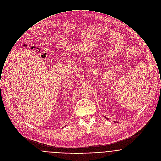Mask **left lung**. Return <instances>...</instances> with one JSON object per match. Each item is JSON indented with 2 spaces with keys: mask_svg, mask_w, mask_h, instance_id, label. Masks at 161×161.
<instances>
[{
  "mask_svg": "<svg viewBox=\"0 0 161 161\" xmlns=\"http://www.w3.org/2000/svg\"><path fill=\"white\" fill-rule=\"evenodd\" d=\"M104 118H105L107 119V120H109V119L107 118V117H105V116H104ZM114 122H116V121H114Z\"/></svg>",
  "mask_w": 161,
  "mask_h": 161,
  "instance_id": "left-lung-1",
  "label": "left lung"
}]
</instances>
